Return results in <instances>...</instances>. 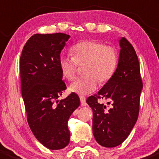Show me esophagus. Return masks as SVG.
<instances>
[{
  "label": "esophagus",
  "instance_id": "obj_1",
  "mask_svg": "<svg viewBox=\"0 0 159 159\" xmlns=\"http://www.w3.org/2000/svg\"><path fill=\"white\" fill-rule=\"evenodd\" d=\"M80 102H81L82 106H86V97L83 96H80Z\"/></svg>",
  "mask_w": 159,
  "mask_h": 159
}]
</instances>
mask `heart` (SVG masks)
I'll use <instances>...</instances> for the list:
<instances>
[{
    "instance_id": "b5f03b06",
    "label": "heart",
    "mask_w": 159,
    "mask_h": 159,
    "mask_svg": "<svg viewBox=\"0 0 159 159\" xmlns=\"http://www.w3.org/2000/svg\"><path fill=\"white\" fill-rule=\"evenodd\" d=\"M73 57L62 56L59 66L63 77L73 80L78 65L83 66V77L79 78L70 86V90L79 95L93 93L98 86V80L105 83L115 73L118 63L116 50L110 46L96 40H83L71 49Z\"/></svg>"
}]
</instances>
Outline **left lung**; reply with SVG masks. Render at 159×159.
Returning a JSON list of instances; mask_svg holds the SVG:
<instances>
[{"instance_id":"left-lung-1","label":"left lung","mask_w":159,"mask_h":159,"mask_svg":"<svg viewBox=\"0 0 159 159\" xmlns=\"http://www.w3.org/2000/svg\"><path fill=\"white\" fill-rule=\"evenodd\" d=\"M119 61L113 76L86 102L93 109V132L100 145L113 148L122 144L135 125L139 111L142 82L136 53L125 37L119 40ZM104 98L111 103L110 109L99 104Z\"/></svg>"}]
</instances>
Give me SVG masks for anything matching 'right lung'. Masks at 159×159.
<instances>
[{
    "instance_id": "1",
    "label": "right lung",
    "mask_w": 159,
    "mask_h": 159,
    "mask_svg": "<svg viewBox=\"0 0 159 159\" xmlns=\"http://www.w3.org/2000/svg\"><path fill=\"white\" fill-rule=\"evenodd\" d=\"M70 37L61 33L34 34L24 45L20 60L21 93L29 126L36 139L51 150L69 144L68 120L80 105L74 93L58 99L66 89L59 61Z\"/></svg>"
}]
</instances>
